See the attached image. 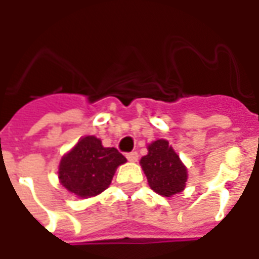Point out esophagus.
<instances>
[{
  "label": "esophagus",
  "mask_w": 259,
  "mask_h": 259,
  "mask_svg": "<svg viewBox=\"0 0 259 259\" xmlns=\"http://www.w3.org/2000/svg\"><path fill=\"white\" fill-rule=\"evenodd\" d=\"M126 158L129 162H137L138 160V153L137 151H132V153L126 154Z\"/></svg>",
  "instance_id": "1"
}]
</instances>
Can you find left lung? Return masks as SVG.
Returning a JSON list of instances; mask_svg holds the SVG:
<instances>
[{
    "label": "left lung",
    "instance_id": "obj_1",
    "mask_svg": "<svg viewBox=\"0 0 259 259\" xmlns=\"http://www.w3.org/2000/svg\"><path fill=\"white\" fill-rule=\"evenodd\" d=\"M149 186L162 196L170 197L184 190L187 168L166 140L149 145V154L141 159Z\"/></svg>",
    "mask_w": 259,
    "mask_h": 259
}]
</instances>
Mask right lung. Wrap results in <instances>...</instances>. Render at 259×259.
Listing matches in <instances>:
<instances>
[{
	"label": "right lung",
	"mask_w": 259,
	"mask_h": 259,
	"mask_svg": "<svg viewBox=\"0 0 259 259\" xmlns=\"http://www.w3.org/2000/svg\"><path fill=\"white\" fill-rule=\"evenodd\" d=\"M125 162L117 149L104 147L96 137H84L60 160L59 179L77 196H96L109 187L116 168Z\"/></svg>",
	"instance_id": "add662e5"
}]
</instances>
